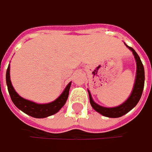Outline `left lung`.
Here are the masks:
<instances>
[{
    "instance_id": "1",
    "label": "left lung",
    "mask_w": 152,
    "mask_h": 152,
    "mask_svg": "<svg viewBox=\"0 0 152 152\" xmlns=\"http://www.w3.org/2000/svg\"><path fill=\"white\" fill-rule=\"evenodd\" d=\"M130 50L133 51L136 62H137V75H136V80H135V84H134V87H133V91L131 96L128 97V99L123 102L121 105L115 107V108H104L102 107L98 104H96L91 98V93L89 92V96H90V102L91 105L92 106V108L97 111L98 113H100L101 115L106 116V117L111 118H117L121 117L122 115H126V113H128L131 110H133V108L137 105V103L139 102L140 99L142 92L144 90V85H145V69H144V66L142 64L140 58L138 56V54L136 53V51L133 50L132 47L127 46Z\"/></svg>"
}]
</instances>
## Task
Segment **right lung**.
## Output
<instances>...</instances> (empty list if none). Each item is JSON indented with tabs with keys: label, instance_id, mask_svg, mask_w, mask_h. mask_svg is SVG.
<instances>
[{
	"label": "right lung",
	"instance_id": "add662e5",
	"mask_svg": "<svg viewBox=\"0 0 152 152\" xmlns=\"http://www.w3.org/2000/svg\"><path fill=\"white\" fill-rule=\"evenodd\" d=\"M10 67L8 66L7 69L6 73V80H7V90L9 92V95L11 97L12 101L14 103V105L22 110L24 113L32 116L35 118H45L52 115L54 114L57 113L61 110L67 100L68 94H69V89L71 86V83L67 85L62 94L54 102L46 103V104H38L36 102H31L29 100L22 98L20 96L18 95V93L14 91L11 84L10 80Z\"/></svg>",
	"mask_w": 152,
	"mask_h": 152
}]
</instances>
